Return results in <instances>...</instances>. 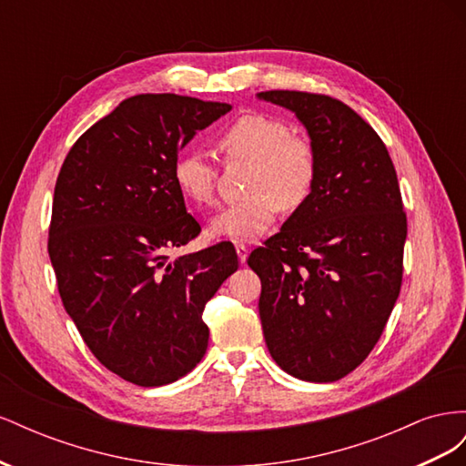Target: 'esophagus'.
<instances>
[{"label":"esophagus","instance_id":"34e87169","mask_svg":"<svg viewBox=\"0 0 466 466\" xmlns=\"http://www.w3.org/2000/svg\"><path fill=\"white\" fill-rule=\"evenodd\" d=\"M235 250H237V257H238V260H241V264H245V262H247V257H248V248H247V245H243V243H237V245H235Z\"/></svg>","mask_w":466,"mask_h":466}]
</instances>
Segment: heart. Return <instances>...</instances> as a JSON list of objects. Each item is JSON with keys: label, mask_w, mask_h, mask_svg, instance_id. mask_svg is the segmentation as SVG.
I'll use <instances>...</instances> for the list:
<instances>
[{"label": "heart", "mask_w": 466, "mask_h": 466, "mask_svg": "<svg viewBox=\"0 0 466 466\" xmlns=\"http://www.w3.org/2000/svg\"><path fill=\"white\" fill-rule=\"evenodd\" d=\"M219 147L233 159L250 163L248 198L223 208L209 221V235L229 241H255L272 228L278 211L299 209L311 196L319 159L311 139L291 134L289 124L270 115H245L219 134ZM173 177L178 190L196 206L216 202L218 171L204 153H180Z\"/></svg>", "instance_id": "b5f03b06"}]
</instances>
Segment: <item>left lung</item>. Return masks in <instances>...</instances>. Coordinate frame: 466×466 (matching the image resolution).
Instances as JSON below:
<instances>
[{"label": "left lung", "instance_id": "1", "mask_svg": "<svg viewBox=\"0 0 466 466\" xmlns=\"http://www.w3.org/2000/svg\"><path fill=\"white\" fill-rule=\"evenodd\" d=\"M295 112L319 159L315 188L252 250L266 346L286 373L330 383L370 356L402 284L406 214L390 155L338 98L262 91Z\"/></svg>", "mask_w": 466, "mask_h": 466}]
</instances>
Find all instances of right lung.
Masks as SVG:
<instances>
[{
  "instance_id": "obj_1",
  "label": "right lung",
  "mask_w": 466,
  "mask_h": 466,
  "mask_svg": "<svg viewBox=\"0 0 466 466\" xmlns=\"http://www.w3.org/2000/svg\"><path fill=\"white\" fill-rule=\"evenodd\" d=\"M229 110L173 93L126 98L56 180L48 255L62 303L93 356L134 385H168L200 363L204 307L238 268L229 243L167 255L200 233L173 177L178 151Z\"/></svg>"
}]
</instances>
